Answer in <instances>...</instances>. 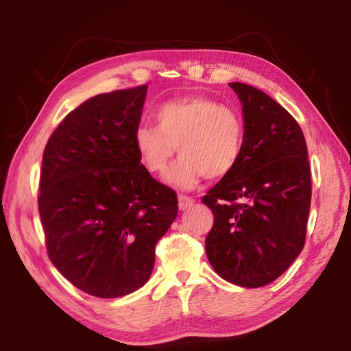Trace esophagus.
Returning a JSON list of instances; mask_svg holds the SVG:
<instances>
[{
    "label": "esophagus",
    "instance_id": "1",
    "mask_svg": "<svg viewBox=\"0 0 351 351\" xmlns=\"http://www.w3.org/2000/svg\"><path fill=\"white\" fill-rule=\"evenodd\" d=\"M178 201H180V204L178 206H180L181 210H187L195 204V199L192 197H187V195H180V197H178Z\"/></svg>",
    "mask_w": 351,
    "mask_h": 351
}]
</instances>
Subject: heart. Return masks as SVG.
<instances>
[{"instance_id":"1","label":"heart","mask_w":351,"mask_h":351,"mask_svg":"<svg viewBox=\"0 0 351 351\" xmlns=\"http://www.w3.org/2000/svg\"><path fill=\"white\" fill-rule=\"evenodd\" d=\"M154 122L156 125L134 130V148L142 165L154 175H164L176 150L180 152L182 156L169 171L173 186L190 189L204 176L221 180L240 162L245 121L217 100L189 96L165 102L154 111Z\"/></svg>"}]
</instances>
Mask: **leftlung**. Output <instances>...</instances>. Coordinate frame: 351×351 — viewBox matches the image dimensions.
I'll return each instance as SVG.
<instances>
[{
  "label": "left lung",
  "mask_w": 351,
  "mask_h": 351,
  "mask_svg": "<svg viewBox=\"0 0 351 351\" xmlns=\"http://www.w3.org/2000/svg\"><path fill=\"white\" fill-rule=\"evenodd\" d=\"M229 85L243 104L245 150L237 167L201 198L215 218L206 254L224 280L260 288L280 277L304 249L311 171L295 119L257 88Z\"/></svg>",
  "instance_id": "obj_1"
}]
</instances>
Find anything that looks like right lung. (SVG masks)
<instances>
[{"mask_svg": "<svg viewBox=\"0 0 351 351\" xmlns=\"http://www.w3.org/2000/svg\"><path fill=\"white\" fill-rule=\"evenodd\" d=\"M145 96L141 85L88 99L45 147L38 212L47 255L100 299L147 283L156 243L178 215L176 192L148 173L134 148Z\"/></svg>", "mask_w": 351, "mask_h": 351, "instance_id": "1", "label": "right lung"}]
</instances>
